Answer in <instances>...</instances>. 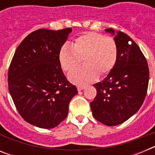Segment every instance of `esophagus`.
<instances>
[{
	"mask_svg": "<svg viewBox=\"0 0 155 155\" xmlns=\"http://www.w3.org/2000/svg\"><path fill=\"white\" fill-rule=\"evenodd\" d=\"M84 88H85V87H84V86H81V85L78 86V91H82V90H84Z\"/></svg>",
	"mask_w": 155,
	"mask_h": 155,
	"instance_id": "34e87169",
	"label": "esophagus"
}]
</instances>
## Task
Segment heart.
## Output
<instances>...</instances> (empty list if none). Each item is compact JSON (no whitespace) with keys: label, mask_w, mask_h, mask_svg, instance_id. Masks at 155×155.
Masks as SVG:
<instances>
[{"label":"heart","mask_w":155,"mask_h":155,"mask_svg":"<svg viewBox=\"0 0 155 155\" xmlns=\"http://www.w3.org/2000/svg\"><path fill=\"white\" fill-rule=\"evenodd\" d=\"M118 49L114 39L97 32H87L77 38L73 46L66 44L59 53L61 67L66 71H73L84 61V66L68 75L72 83L84 85L104 76L114 68Z\"/></svg>","instance_id":"heart-1"}]
</instances>
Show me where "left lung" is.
<instances>
[{"instance_id":"1","label":"left lung","mask_w":155,"mask_h":155,"mask_svg":"<svg viewBox=\"0 0 155 155\" xmlns=\"http://www.w3.org/2000/svg\"><path fill=\"white\" fill-rule=\"evenodd\" d=\"M105 30L114 36L117 61L108 76L93 85L97 94L90 105L94 119L113 127L127 121L141 107L148 87L149 69L143 53L130 37L113 28Z\"/></svg>"}]
</instances>
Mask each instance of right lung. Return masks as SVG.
Wrapping results in <instances>:
<instances>
[{
    "mask_svg": "<svg viewBox=\"0 0 155 155\" xmlns=\"http://www.w3.org/2000/svg\"><path fill=\"white\" fill-rule=\"evenodd\" d=\"M71 28H40L27 35L16 49L8 71V90L19 114L43 129L57 127L67 117L78 93L63 73L59 53Z\"/></svg>",
    "mask_w": 155,
    "mask_h": 155,
    "instance_id": "obj_1",
    "label": "right lung"
}]
</instances>
